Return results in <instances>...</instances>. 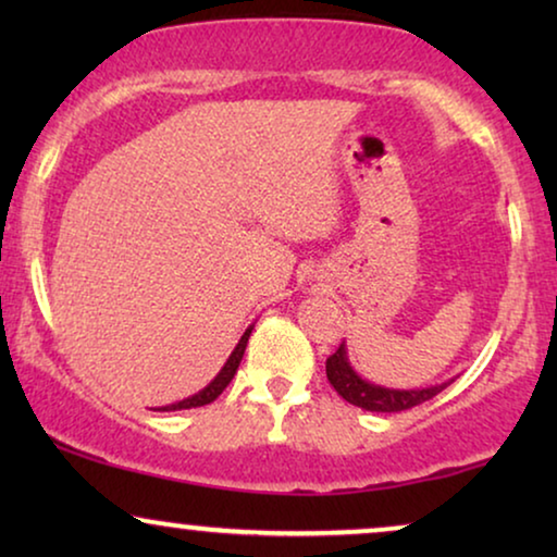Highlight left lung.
<instances>
[{"mask_svg":"<svg viewBox=\"0 0 557 557\" xmlns=\"http://www.w3.org/2000/svg\"><path fill=\"white\" fill-rule=\"evenodd\" d=\"M326 380L347 403L362 410H372V413H398V410L416 408L451 385V380L441 385L421 387V391H393V387L372 385L352 370V364L347 360L345 342L337 347V352L326 357Z\"/></svg>","mask_w":557,"mask_h":557,"instance_id":"8db88e82","label":"left lung"}]
</instances>
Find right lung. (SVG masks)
Listing matches in <instances>:
<instances>
[{"label":"right lung","instance_id":"right-lung-1","mask_svg":"<svg viewBox=\"0 0 557 557\" xmlns=\"http://www.w3.org/2000/svg\"><path fill=\"white\" fill-rule=\"evenodd\" d=\"M250 332H253V326H248L246 334H243L238 345H235L233 355L227 357V362L223 364V370L218 372L215 380H212V383H210L208 387H202V391H200V393H195L193 398H185V400H180V403H172V406L154 408V410H187V408H200V406H208V403L215 400L218 395L225 391L227 383H231V380H233L235 370H238V364H240V360H243V352H246V345H248Z\"/></svg>","mask_w":557,"mask_h":557}]
</instances>
